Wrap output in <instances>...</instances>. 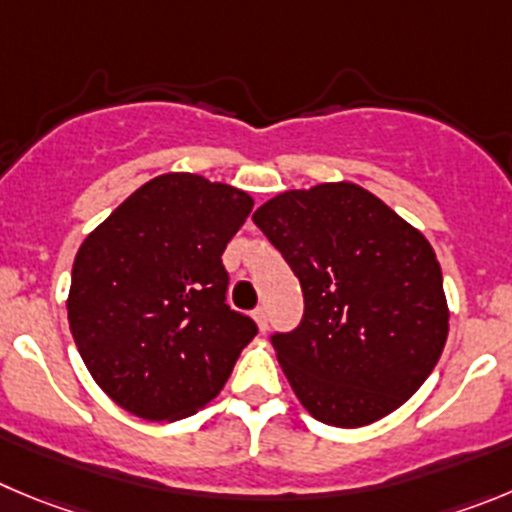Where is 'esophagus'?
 <instances>
[{"instance_id": "1", "label": "esophagus", "mask_w": 512, "mask_h": 512, "mask_svg": "<svg viewBox=\"0 0 512 512\" xmlns=\"http://www.w3.org/2000/svg\"><path fill=\"white\" fill-rule=\"evenodd\" d=\"M252 318H255V323L260 331H267V310L265 308H257L255 313H252Z\"/></svg>"}]
</instances>
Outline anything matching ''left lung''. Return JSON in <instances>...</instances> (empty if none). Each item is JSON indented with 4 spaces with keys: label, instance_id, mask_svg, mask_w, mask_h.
<instances>
[{
    "label": "left lung",
    "instance_id": "obj_1",
    "mask_svg": "<svg viewBox=\"0 0 512 512\" xmlns=\"http://www.w3.org/2000/svg\"><path fill=\"white\" fill-rule=\"evenodd\" d=\"M252 219L303 288L300 326L270 338L300 404L343 429L399 409L450 331L427 237L351 181L283 191Z\"/></svg>",
    "mask_w": 512,
    "mask_h": 512
}]
</instances>
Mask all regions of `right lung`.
Here are the masks:
<instances>
[{"label": "right lung", "mask_w": 512, "mask_h": 512, "mask_svg": "<svg viewBox=\"0 0 512 512\" xmlns=\"http://www.w3.org/2000/svg\"><path fill=\"white\" fill-rule=\"evenodd\" d=\"M252 197L199 174H161L80 245L68 321L95 384L151 422L191 417L222 391L252 318L227 305L222 252Z\"/></svg>", "instance_id": "obj_1"}]
</instances>
